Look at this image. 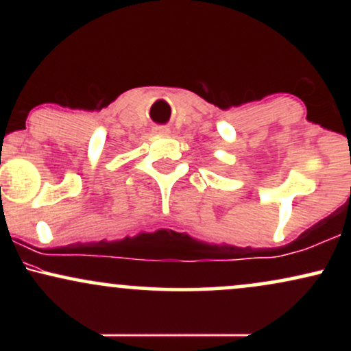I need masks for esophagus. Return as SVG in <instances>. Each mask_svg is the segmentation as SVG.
Segmentation results:
<instances>
[{
    "label": "esophagus",
    "mask_w": 351,
    "mask_h": 351,
    "mask_svg": "<svg viewBox=\"0 0 351 351\" xmlns=\"http://www.w3.org/2000/svg\"><path fill=\"white\" fill-rule=\"evenodd\" d=\"M155 134H158V135H168V134H170V130H168L167 127H155Z\"/></svg>",
    "instance_id": "esophagus-1"
}]
</instances>
